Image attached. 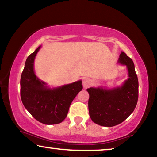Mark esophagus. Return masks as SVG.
<instances>
[{"instance_id":"obj_1","label":"esophagus","mask_w":157,"mask_h":157,"mask_svg":"<svg viewBox=\"0 0 157 157\" xmlns=\"http://www.w3.org/2000/svg\"><path fill=\"white\" fill-rule=\"evenodd\" d=\"M92 85V80L90 78H84L82 80V85L84 88L89 87Z\"/></svg>"}]
</instances>
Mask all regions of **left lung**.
I'll return each instance as SVG.
<instances>
[{"label":"left lung","mask_w":157,"mask_h":157,"mask_svg":"<svg viewBox=\"0 0 157 157\" xmlns=\"http://www.w3.org/2000/svg\"><path fill=\"white\" fill-rule=\"evenodd\" d=\"M119 63L127 65L129 78L121 87L112 90L90 87L88 101L89 114L97 124L113 127L124 122L136 107L139 96V82L132 59L122 52Z\"/></svg>","instance_id":"8db88e82"}]
</instances>
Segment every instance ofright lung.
<instances>
[{"instance_id":"1","label":"right lung","mask_w":157,"mask_h":157,"mask_svg":"<svg viewBox=\"0 0 157 157\" xmlns=\"http://www.w3.org/2000/svg\"><path fill=\"white\" fill-rule=\"evenodd\" d=\"M40 47L28 57L21 78V98L26 109L35 120L45 124L63 122L70 106L79 91L82 81L51 90L35 75L33 63Z\"/></svg>"}]
</instances>
